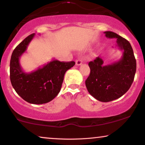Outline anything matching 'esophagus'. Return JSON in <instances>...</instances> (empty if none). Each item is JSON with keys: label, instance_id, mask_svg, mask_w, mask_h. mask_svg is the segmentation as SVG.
Segmentation results:
<instances>
[{"label": "esophagus", "instance_id": "34e87169", "mask_svg": "<svg viewBox=\"0 0 145 145\" xmlns=\"http://www.w3.org/2000/svg\"><path fill=\"white\" fill-rule=\"evenodd\" d=\"M82 59H78V60L76 61V65H77V66H79V65H82Z\"/></svg>", "mask_w": 145, "mask_h": 145}]
</instances>
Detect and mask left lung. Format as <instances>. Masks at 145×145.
<instances>
[{"label": "left lung", "instance_id": "obj_1", "mask_svg": "<svg viewBox=\"0 0 145 145\" xmlns=\"http://www.w3.org/2000/svg\"><path fill=\"white\" fill-rule=\"evenodd\" d=\"M108 38H116V46L123 51L120 60L104 65V61L96 57L88 63L90 73L85 81L90 95L100 102L116 100L127 92L133 82L137 63L130 43L112 31H105Z\"/></svg>", "mask_w": 145, "mask_h": 145}]
</instances>
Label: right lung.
<instances>
[{
  "instance_id": "add662e5",
  "label": "right lung",
  "mask_w": 145,
  "mask_h": 145,
  "mask_svg": "<svg viewBox=\"0 0 145 145\" xmlns=\"http://www.w3.org/2000/svg\"><path fill=\"white\" fill-rule=\"evenodd\" d=\"M35 36L25 38L13 51L10 63V78L14 89L22 98L33 104L50 102L60 92L65 72L75 65L74 61L61 62L56 59L31 72L22 68L20 58Z\"/></svg>"
}]
</instances>
